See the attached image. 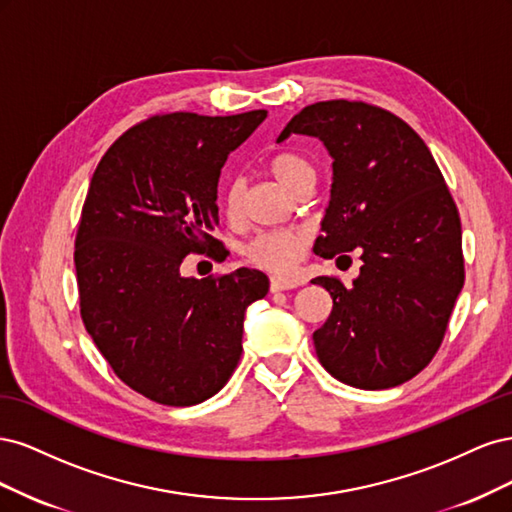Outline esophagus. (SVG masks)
Returning <instances> with one entry per match:
<instances>
[{
	"mask_svg": "<svg viewBox=\"0 0 512 512\" xmlns=\"http://www.w3.org/2000/svg\"><path fill=\"white\" fill-rule=\"evenodd\" d=\"M290 288H297V282L284 280V277H271V292H282Z\"/></svg>",
	"mask_w": 512,
	"mask_h": 512,
	"instance_id": "esophagus-1",
	"label": "esophagus"
}]
</instances>
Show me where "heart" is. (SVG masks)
<instances>
[{"mask_svg":"<svg viewBox=\"0 0 512 512\" xmlns=\"http://www.w3.org/2000/svg\"><path fill=\"white\" fill-rule=\"evenodd\" d=\"M269 168L271 173L292 192H299L305 188V185L316 181L314 164L292 149L277 151L269 162ZM241 205H243V183L239 179H232L228 181L222 196V207H224L226 218L237 220L241 215ZM305 241H307V235L299 228L262 230L241 247V254L254 267H260L271 273H288L294 265H297V260L305 247Z\"/></svg>","mask_w":512,"mask_h":512,"instance_id":"obj_1","label":"heart"}]
</instances>
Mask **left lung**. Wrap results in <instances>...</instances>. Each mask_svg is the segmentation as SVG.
<instances>
[{
	"label": "left lung",
	"mask_w": 512,
	"mask_h": 512,
	"mask_svg": "<svg viewBox=\"0 0 512 512\" xmlns=\"http://www.w3.org/2000/svg\"><path fill=\"white\" fill-rule=\"evenodd\" d=\"M316 136L333 158L331 200L314 252L361 254L350 286L316 277L333 309L314 331L322 367L378 391L404 384L438 352L463 288L461 222L431 151L380 106L329 100L305 106L277 136ZM337 258V260H339Z\"/></svg>",
	"instance_id": "1"
}]
</instances>
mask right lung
Segmentation results:
<instances>
[{"label":"right lung","instance_id":"add662e5","mask_svg":"<svg viewBox=\"0 0 512 512\" xmlns=\"http://www.w3.org/2000/svg\"><path fill=\"white\" fill-rule=\"evenodd\" d=\"M267 111L156 115L102 156L74 243L81 318L117 378L162 406L213 397L241 359L243 318L265 273L183 277L188 254L222 258L218 181Z\"/></svg>","mask_w":512,"mask_h":512}]
</instances>
